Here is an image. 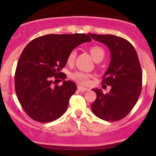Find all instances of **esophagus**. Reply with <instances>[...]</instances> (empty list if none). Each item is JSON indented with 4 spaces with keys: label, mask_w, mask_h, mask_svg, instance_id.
Returning a JSON list of instances; mask_svg holds the SVG:
<instances>
[{
    "label": "esophagus",
    "mask_w": 156,
    "mask_h": 156,
    "mask_svg": "<svg viewBox=\"0 0 156 156\" xmlns=\"http://www.w3.org/2000/svg\"><path fill=\"white\" fill-rule=\"evenodd\" d=\"M78 90L81 91V92H85V91H87L88 90L87 87H82V86H78Z\"/></svg>",
    "instance_id": "1"
}]
</instances>
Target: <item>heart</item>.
I'll return each mask as SVG.
<instances>
[{
  "mask_svg": "<svg viewBox=\"0 0 156 156\" xmlns=\"http://www.w3.org/2000/svg\"><path fill=\"white\" fill-rule=\"evenodd\" d=\"M89 51L92 57L94 58V59L96 62L97 61H101L104 58L105 51L101 47L92 46L89 48ZM75 57H76V51L75 50H72V51H71L69 53L68 56H67L66 63L69 66L72 65L75 62ZM71 77H72V78L74 81H75L78 84H83V85H87V84H88V83H89L90 78L92 77V75L90 73H87V72L77 71V72L72 73Z\"/></svg>",
  "mask_w": 156,
  "mask_h": 156,
  "instance_id": "1",
  "label": "heart"
}]
</instances>
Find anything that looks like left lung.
Returning a JSON list of instances; mask_svg holds the SVG:
<instances>
[{
  "label": "left lung",
  "mask_w": 156,
  "mask_h": 156,
  "mask_svg": "<svg viewBox=\"0 0 156 156\" xmlns=\"http://www.w3.org/2000/svg\"><path fill=\"white\" fill-rule=\"evenodd\" d=\"M104 44L111 53V62L102 84L111 86L109 93L93 89L97 99L91 105L96 116L116 122L127 116L137 102L142 90V69L136 50L125 38L112 34H89Z\"/></svg>",
  "instance_id": "8db88e82"
}]
</instances>
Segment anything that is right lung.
I'll return each instance as SVG.
<instances>
[{
	"instance_id": "obj_1",
	"label": "right lung",
	"mask_w": 156,
	"mask_h": 156,
	"mask_svg": "<svg viewBox=\"0 0 156 156\" xmlns=\"http://www.w3.org/2000/svg\"><path fill=\"white\" fill-rule=\"evenodd\" d=\"M90 41L85 34H47L26 45L17 63L14 82L17 98L31 119L45 123L66 112L77 86L65 81L66 75L61 70L66 65L69 53ZM54 80H63L64 84L53 86Z\"/></svg>"
}]
</instances>
